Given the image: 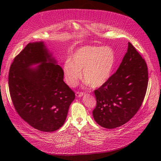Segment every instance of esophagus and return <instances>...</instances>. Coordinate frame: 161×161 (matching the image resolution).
<instances>
[{
    "instance_id": "34e87169",
    "label": "esophagus",
    "mask_w": 161,
    "mask_h": 161,
    "mask_svg": "<svg viewBox=\"0 0 161 161\" xmlns=\"http://www.w3.org/2000/svg\"><path fill=\"white\" fill-rule=\"evenodd\" d=\"M76 97H81L82 96H83V92H76V94H75Z\"/></svg>"
}]
</instances>
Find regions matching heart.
Segmentation results:
<instances>
[{"mask_svg": "<svg viewBox=\"0 0 161 161\" xmlns=\"http://www.w3.org/2000/svg\"><path fill=\"white\" fill-rule=\"evenodd\" d=\"M115 52L109 47L85 46L77 49L63 65L64 79L75 86L82 76L92 88L105 85L110 79L115 64Z\"/></svg>", "mask_w": 161, "mask_h": 161, "instance_id": "heart-1", "label": "heart"}]
</instances>
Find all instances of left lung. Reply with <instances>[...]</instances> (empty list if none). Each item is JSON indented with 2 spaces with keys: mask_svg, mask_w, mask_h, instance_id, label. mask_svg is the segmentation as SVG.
<instances>
[{
  "mask_svg": "<svg viewBox=\"0 0 161 161\" xmlns=\"http://www.w3.org/2000/svg\"><path fill=\"white\" fill-rule=\"evenodd\" d=\"M148 81L145 60L128 42L118 69L105 85L95 91L94 119L102 127L114 129L127 123L142 105Z\"/></svg>",
  "mask_w": 161,
  "mask_h": 161,
  "instance_id": "8db88e82",
  "label": "left lung"
}]
</instances>
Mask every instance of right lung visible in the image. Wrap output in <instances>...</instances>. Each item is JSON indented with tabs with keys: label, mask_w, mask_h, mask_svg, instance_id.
Instances as JSON below:
<instances>
[{
	"label": "right lung",
	"mask_w": 161,
	"mask_h": 161,
	"mask_svg": "<svg viewBox=\"0 0 161 161\" xmlns=\"http://www.w3.org/2000/svg\"><path fill=\"white\" fill-rule=\"evenodd\" d=\"M63 79L62 69L43 42L28 43L14 58L9 91L17 114L33 128L52 132L64 124L75 95Z\"/></svg>",
	"instance_id": "add662e5"
}]
</instances>
